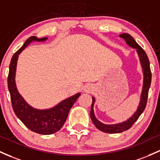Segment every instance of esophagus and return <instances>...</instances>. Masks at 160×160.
Masks as SVG:
<instances>
[{
	"instance_id": "esophagus-1",
	"label": "esophagus",
	"mask_w": 160,
	"mask_h": 160,
	"mask_svg": "<svg viewBox=\"0 0 160 160\" xmlns=\"http://www.w3.org/2000/svg\"><path fill=\"white\" fill-rule=\"evenodd\" d=\"M85 89H86V91H87V92H89V91H90V88H89V87H87V88H86Z\"/></svg>"
}]
</instances>
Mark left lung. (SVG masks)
I'll return each mask as SVG.
<instances>
[{
  "mask_svg": "<svg viewBox=\"0 0 160 160\" xmlns=\"http://www.w3.org/2000/svg\"><path fill=\"white\" fill-rule=\"evenodd\" d=\"M121 38H124L125 40L126 43L131 48H135L138 52V56H139L140 64H141L142 68H143V89H142L141 95H140V100L139 106L138 107V109L134 112V115L131 118H129L127 121H124L122 123H118L115 124H105L101 122H99L96 116H95L93 111V106L95 103V98L92 97V103L91 106L90 111V117L92 119V122L96 126V128L100 130L101 131L105 133H108V134H116V133H121L124 131H127L131 128V126L134 124L140 117V115L144 111L146 106H147V97H148V92L150 89V83H151V71H150V61H149L148 57L143 48L137 43V42L134 39V38L131 35L128 33H123V34L119 35Z\"/></svg>",
  "mask_w": 160,
  "mask_h": 160,
  "instance_id": "8db88e82",
  "label": "left lung"
}]
</instances>
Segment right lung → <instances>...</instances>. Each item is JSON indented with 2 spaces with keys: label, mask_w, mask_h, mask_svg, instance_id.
Instances as JSON below:
<instances>
[{
  "label": "right lung",
  "mask_w": 160,
  "mask_h": 160,
  "mask_svg": "<svg viewBox=\"0 0 160 160\" xmlns=\"http://www.w3.org/2000/svg\"><path fill=\"white\" fill-rule=\"evenodd\" d=\"M48 38H38L31 36L13 54L10 61L8 86L12 107L17 118L32 131L40 134H52L60 130L65 123L71 107L80 96V92L65 99L55 106L48 109H37L29 106L19 93L16 85L15 76L19 54L32 42H45Z\"/></svg>",
  "instance_id": "right-lung-1"
}]
</instances>
